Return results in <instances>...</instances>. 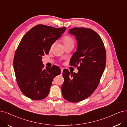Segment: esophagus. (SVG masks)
<instances>
[{
    "instance_id": "esophagus-1",
    "label": "esophagus",
    "mask_w": 127,
    "mask_h": 127,
    "mask_svg": "<svg viewBox=\"0 0 127 127\" xmlns=\"http://www.w3.org/2000/svg\"><path fill=\"white\" fill-rule=\"evenodd\" d=\"M63 69L62 68H61V73H63Z\"/></svg>"
}]
</instances>
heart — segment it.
Returning <instances> with one entry per match:
<instances>
[{"instance_id": "obj_1", "label": "heart", "mask_w": 127, "mask_h": 127, "mask_svg": "<svg viewBox=\"0 0 127 127\" xmlns=\"http://www.w3.org/2000/svg\"><path fill=\"white\" fill-rule=\"evenodd\" d=\"M62 42L65 47L68 46L74 47L75 43L74 39L69 35H66V36H64L62 38ZM54 44H53L52 46H54Z\"/></svg>"}]
</instances>
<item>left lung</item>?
<instances>
[{"label": "left lung", "instance_id": "obj_1", "mask_svg": "<svg viewBox=\"0 0 127 127\" xmlns=\"http://www.w3.org/2000/svg\"><path fill=\"white\" fill-rule=\"evenodd\" d=\"M69 33L78 42L77 50L70 63L77 67L78 72L64 70L62 92L65 100L77 103L89 97L98 87L105 68L106 54L102 38L94 30L74 28Z\"/></svg>", "mask_w": 127, "mask_h": 127}]
</instances>
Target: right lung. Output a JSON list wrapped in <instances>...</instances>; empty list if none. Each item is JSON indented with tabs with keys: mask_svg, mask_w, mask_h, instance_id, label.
Instances as JSON below:
<instances>
[{
	"mask_svg": "<svg viewBox=\"0 0 127 127\" xmlns=\"http://www.w3.org/2000/svg\"><path fill=\"white\" fill-rule=\"evenodd\" d=\"M65 30V27L38 24L20 41L14 56L13 68L19 87L28 98L44 99L49 93L53 79L61 73L57 65L44 69L42 56L49 53L52 44Z\"/></svg>",
	"mask_w": 127,
	"mask_h": 127,
	"instance_id": "1",
	"label": "right lung"
}]
</instances>
